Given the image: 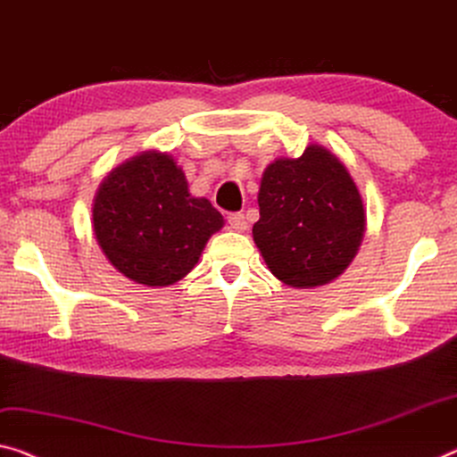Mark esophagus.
I'll return each instance as SVG.
<instances>
[{"label":"esophagus","mask_w":457,"mask_h":457,"mask_svg":"<svg viewBox=\"0 0 457 457\" xmlns=\"http://www.w3.org/2000/svg\"><path fill=\"white\" fill-rule=\"evenodd\" d=\"M228 223L229 228L234 231H244L245 228H248V221H245V215L240 213V212H234L228 215Z\"/></svg>","instance_id":"1"}]
</instances>
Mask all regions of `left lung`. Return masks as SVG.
Here are the masks:
<instances>
[{
	"label": "left lung",
	"mask_w": 457,
	"mask_h": 457,
	"mask_svg": "<svg viewBox=\"0 0 457 457\" xmlns=\"http://www.w3.org/2000/svg\"><path fill=\"white\" fill-rule=\"evenodd\" d=\"M260 220L252 228L266 266L285 285L309 288L337 278L356 256L364 203L339 158L311 146L264 170Z\"/></svg>",
	"instance_id": "obj_1"
}]
</instances>
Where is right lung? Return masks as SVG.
<instances>
[{
    "mask_svg": "<svg viewBox=\"0 0 457 457\" xmlns=\"http://www.w3.org/2000/svg\"><path fill=\"white\" fill-rule=\"evenodd\" d=\"M223 217L193 197L169 154L142 152L110 172L93 203V231L107 260L134 282L172 285L197 264Z\"/></svg>",
    "mask_w": 457,
    "mask_h": 457,
    "instance_id": "right-lung-1",
    "label": "right lung"
}]
</instances>
